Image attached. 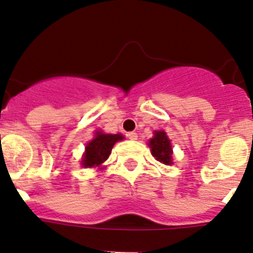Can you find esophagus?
I'll return each instance as SVG.
<instances>
[{
	"label": "esophagus",
	"instance_id": "34e87169",
	"mask_svg": "<svg viewBox=\"0 0 253 253\" xmlns=\"http://www.w3.org/2000/svg\"><path fill=\"white\" fill-rule=\"evenodd\" d=\"M126 137H128L130 140H137L138 139V134L135 133V131H130V133L126 134Z\"/></svg>",
	"mask_w": 253,
	"mask_h": 253
}]
</instances>
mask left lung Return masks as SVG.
I'll list each match as a JSON object with an SVG mask.
<instances>
[{"mask_svg": "<svg viewBox=\"0 0 253 253\" xmlns=\"http://www.w3.org/2000/svg\"><path fill=\"white\" fill-rule=\"evenodd\" d=\"M149 147L152 149V156L161 163L171 165L172 148L169 139L165 131H154V137L149 140Z\"/></svg>", "mask_w": 253, "mask_h": 253, "instance_id": "8db88e82", "label": "left lung"}]
</instances>
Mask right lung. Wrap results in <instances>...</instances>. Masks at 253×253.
I'll return each instance as SVG.
<instances>
[{
  "instance_id": "1",
  "label": "right lung",
  "mask_w": 253,
  "mask_h": 253,
  "mask_svg": "<svg viewBox=\"0 0 253 253\" xmlns=\"http://www.w3.org/2000/svg\"><path fill=\"white\" fill-rule=\"evenodd\" d=\"M123 138L122 134H96V137L86 146V152L81 161L84 167H99L109 158L114 144Z\"/></svg>"
}]
</instances>
